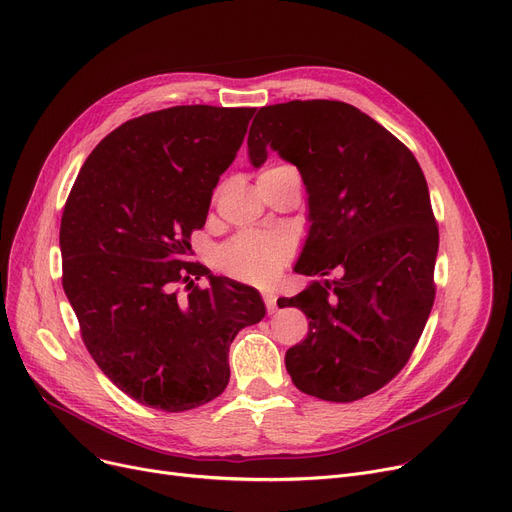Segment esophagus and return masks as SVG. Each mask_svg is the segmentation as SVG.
Masks as SVG:
<instances>
[{
	"mask_svg": "<svg viewBox=\"0 0 512 512\" xmlns=\"http://www.w3.org/2000/svg\"><path fill=\"white\" fill-rule=\"evenodd\" d=\"M276 293L274 291H265L263 293V301H265V309H268L270 311V314H274V311L278 309V305H276Z\"/></svg>",
	"mask_w": 512,
	"mask_h": 512,
	"instance_id": "1",
	"label": "esophagus"
}]
</instances>
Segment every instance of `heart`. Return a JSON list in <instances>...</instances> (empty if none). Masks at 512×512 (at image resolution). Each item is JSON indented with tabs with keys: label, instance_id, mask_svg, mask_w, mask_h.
I'll return each instance as SVG.
<instances>
[{
	"label": "heart",
	"instance_id": "1",
	"mask_svg": "<svg viewBox=\"0 0 512 512\" xmlns=\"http://www.w3.org/2000/svg\"><path fill=\"white\" fill-rule=\"evenodd\" d=\"M284 167V165H280ZM274 169V167H272ZM295 253V240L286 232H242L219 253V263L230 276L268 286L284 270Z\"/></svg>",
	"mask_w": 512,
	"mask_h": 512
}]
</instances>
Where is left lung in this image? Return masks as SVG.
I'll return each instance as SVG.
<instances>
[{
  "label": "left lung",
  "mask_w": 512,
  "mask_h": 512,
  "mask_svg": "<svg viewBox=\"0 0 512 512\" xmlns=\"http://www.w3.org/2000/svg\"><path fill=\"white\" fill-rule=\"evenodd\" d=\"M268 148L293 163L309 194V234L295 272L311 282L278 299L309 320L284 364L295 387L355 402L402 370L435 301L439 230L414 154L360 108L293 100L259 108L249 131L253 167Z\"/></svg>",
  "instance_id": "8db88e82"
}]
</instances>
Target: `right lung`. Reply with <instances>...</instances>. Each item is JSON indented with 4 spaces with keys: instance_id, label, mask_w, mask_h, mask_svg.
<instances>
[{
    "instance_id": "add662e5",
    "label": "right lung",
    "mask_w": 512,
    "mask_h": 512,
    "mask_svg": "<svg viewBox=\"0 0 512 512\" xmlns=\"http://www.w3.org/2000/svg\"><path fill=\"white\" fill-rule=\"evenodd\" d=\"M253 115L192 104L131 119L92 150L66 198L62 286L81 339L144 406L184 412L224 393L234 337L265 316L253 286L190 261V234ZM203 275L209 289L193 284Z\"/></svg>"
}]
</instances>
